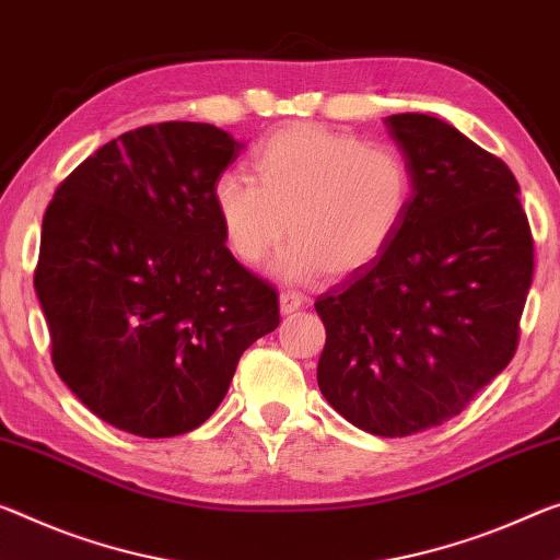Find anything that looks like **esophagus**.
<instances>
[{
  "instance_id": "1",
  "label": "esophagus",
  "mask_w": 560,
  "mask_h": 560,
  "mask_svg": "<svg viewBox=\"0 0 560 560\" xmlns=\"http://www.w3.org/2000/svg\"><path fill=\"white\" fill-rule=\"evenodd\" d=\"M301 306H304V296L296 294V291H281V296H279V308H281V314H283V316H289V314L299 312Z\"/></svg>"
}]
</instances>
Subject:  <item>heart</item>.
Returning a JSON list of instances; mask_svg holds the SVG:
<instances>
[{
	"label": "heart",
	"mask_w": 560,
	"mask_h": 560,
	"mask_svg": "<svg viewBox=\"0 0 560 560\" xmlns=\"http://www.w3.org/2000/svg\"><path fill=\"white\" fill-rule=\"evenodd\" d=\"M254 179L224 172L211 203L238 261L259 264L294 238L271 271L308 283L326 271L353 277L396 242L413 201V172L392 144H363L322 124H289L252 156Z\"/></svg>",
	"instance_id": "b5f03b06"
}]
</instances>
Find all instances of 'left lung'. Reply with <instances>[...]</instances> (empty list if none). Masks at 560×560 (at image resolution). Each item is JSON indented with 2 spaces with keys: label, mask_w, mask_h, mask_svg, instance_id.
Segmentation results:
<instances>
[{
  "label": "left lung",
  "mask_w": 560,
  "mask_h": 560,
  "mask_svg": "<svg viewBox=\"0 0 560 560\" xmlns=\"http://www.w3.org/2000/svg\"><path fill=\"white\" fill-rule=\"evenodd\" d=\"M413 201L376 264L316 299V378L346 421L398 439L458 416L509 366L534 279L518 182L443 119L394 114Z\"/></svg>",
  "instance_id": "1"
}]
</instances>
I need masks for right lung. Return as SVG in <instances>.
I'll use <instances>...</instances> for the list:
<instances>
[{
	"instance_id": "1",
	"label": "right lung",
	"mask_w": 560,
	"mask_h": 560,
	"mask_svg": "<svg viewBox=\"0 0 560 560\" xmlns=\"http://www.w3.org/2000/svg\"><path fill=\"white\" fill-rule=\"evenodd\" d=\"M244 141L164 121L96 149L55 191L34 271L51 361L89 411L141 439L194 431L279 296L226 248L211 186Z\"/></svg>"
}]
</instances>
